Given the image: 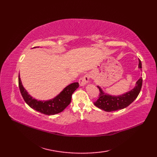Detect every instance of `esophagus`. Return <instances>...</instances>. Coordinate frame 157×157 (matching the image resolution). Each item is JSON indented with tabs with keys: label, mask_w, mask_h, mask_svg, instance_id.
I'll use <instances>...</instances> for the list:
<instances>
[{
	"label": "esophagus",
	"mask_w": 157,
	"mask_h": 157,
	"mask_svg": "<svg viewBox=\"0 0 157 157\" xmlns=\"http://www.w3.org/2000/svg\"><path fill=\"white\" fill-rule=\"evenodd\" d=\"M89 80V76L88 75H86L83 76L82 77H81L79 80V84L80 86H85L88 82Z\"/></svg>",
	"instance_id": "esophagus-1"
}]
</instances>
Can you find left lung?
Returning <instances> with one entry per match:
<instances>
[{
	"label": "left lung",
	"mask_w": 157,
	"mask_h": 157,
	"mask_svg": "<svg viewBox=\"0 0 157 157\" xmlns=\"http://www.w3.org/2000/svg\"><path fill=\"white\" fill-rule=\"evenodd\" d=\"M138 61V68L141 69V62L140 59ZM142 78H139L136 82L135 86L132 90L118 96L109 94L104 92L100 86H98L100 93L98 99L94 103V105L107 112L117 111L126 108L130 105L139 95L142 86Z\"/></svg>",
	"instance_id": "1"
}]
</instances>
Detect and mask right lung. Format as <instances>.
I'll list each match as a JSON object with an SVG mask.
<instances>
[{"instance_id":"obj_1","label":"right lung","mask_w":157,"mask_h":157,"mask_svg":"<svg viewBox=\"0 0 157 157\" xmlns=\"http://www.w3.org/2000/svg\"><path fill=\"white\" fill-rule=\"evenodd\" d=\"M36 48V47H35ZM39 48V47H38ZM19 88L21 96L26 103L36 111L47 115H54L63 111L71 101L73 93L78 88V82H73L63 88L59 94L48 100H38L33 98L23 87L20 76L19 75Z\"/></svg>"}]
</instances>
